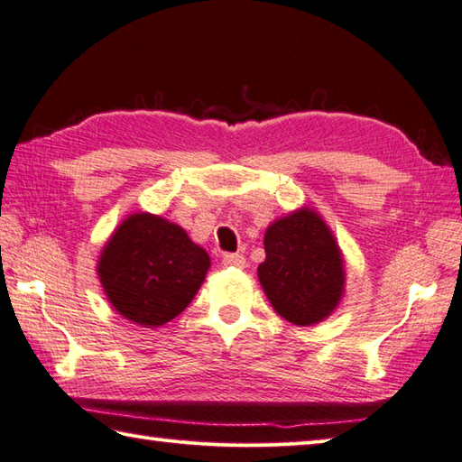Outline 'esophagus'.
Wrapping results in <instances>:
<instances>
[{
  "label": "esophagus",
  "instance_id": "1",
  "mask_svg": "<svg viewBox=\"0 0 462 462\" xmlns=\"http://www.w3.org/2000/svg\"><path fill=\"white\" fill-rule=\"evenodd\" d=\"M222 266L242 270L244 266H246V258L240 256V254H226V256L222 258Z\"/></svg>",
  "mask_w": 462,
  "mask_h": 462
}]
</instances>
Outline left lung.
Masks as SVG:
<instances>
[{
	"label": "left lung",
	"instance_id": "8db88e82",
	"mask_svg": "<svg viewBox=\"0 0 462 462\" xmlns=\"http://www.w3.org/2000/svg\"><path fill=\"white\" fill-rule=\"evenodd\" d=\"M263 250L258 280L283 319L308 328L337 310L346 293V262L319 212L301 206L273 220Z\"/></svg>",
	"mask_w": 462,
	"mask_h": 462
}]
</instances>
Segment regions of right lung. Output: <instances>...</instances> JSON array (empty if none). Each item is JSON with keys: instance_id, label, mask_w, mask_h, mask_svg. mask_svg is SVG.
<instances>
[{"instance_id": "add662e5", "label": "right lung", "mask_w": 462, "mask_h": 462, "mask_svg": "<svg viewBox=\"0 0 462 462\" xmlns=\"http://www.w3.org/2000/svg\"><path fill=\"white\" fill-rule=\"evenodd\" d=\"M208 268V254L179 224L134 212L105 242L97 276L119 316L161 328L186 310Z\"/></svg>"}]
</instances>
